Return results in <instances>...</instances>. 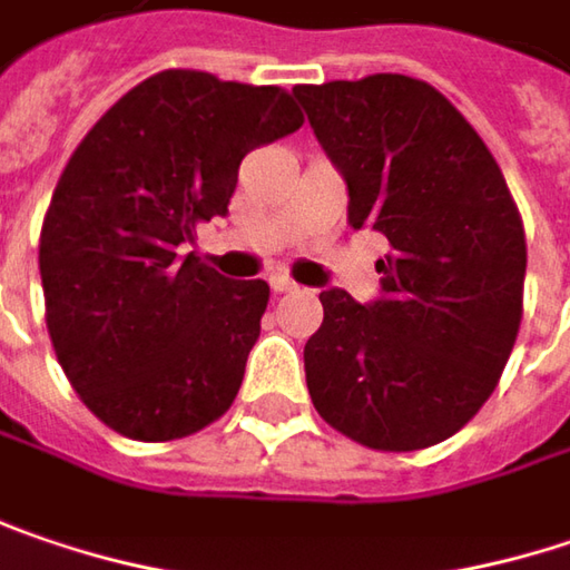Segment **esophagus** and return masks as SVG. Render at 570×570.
<instances>
[{
  "mask_svg": "<svg viewBox=\"0 0 570 570\" xmlns=\"http://www.w3.org/2000/svg\"><path fill=\"white\" fill-rule=\"evenodd\" d=\"M267 284H271L274 293H296V289H299V286L293 284L289 277H284V274H271V281H267Z\"/></svg>",
  "mask_w": 570,
  "mask_h": 570,
  "instance_id": "1",
  "label": "esophagus"
}]
</instances>
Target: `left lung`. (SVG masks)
Segmentation results:
<instances>
[{
  "label": "left lung",
  "instance_id": "left-lung-1",
  "mask_svg": "<svg viewBox=\"0 0 570 570\" xmlns=\"http://www.w3.org/2000/svg\"><path fill=\"white\" fill-rule=\"evenodd\" d=\"M348 186V225L390 242L381 293H318L306 342L318 416L377 452L445 442L500 381L517 342L525 235L481 135L435 86L374 73L293 86Z\"/></svg>",
  "mask_w": 570,
  "mask_h": 570
}]
</instances>
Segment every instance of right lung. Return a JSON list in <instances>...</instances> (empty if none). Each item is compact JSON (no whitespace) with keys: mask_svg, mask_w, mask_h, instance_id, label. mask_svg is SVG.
Listing matches in <instances>:
<instances>
[{"mask_svg":"<svg viewBox=\"0 0 570 570\" xmlns=\"http://www.w3.org/2000/svg\"><path fill=\"white\" fill-rule=\"evenodd\" d=\"M299 125L277 86L164 70L128 89L63 167L38 248L48 332L109 429L170 442L232 406L271 286L183 252L199 222L228 216L242 157Z\"/></svg>","mask_w":570,"mask_h":570,"instance_id":"add662e5","label":"right lung"}]
</instances>
